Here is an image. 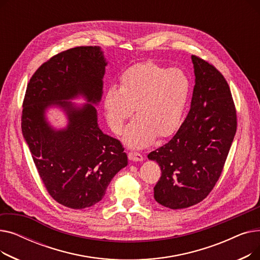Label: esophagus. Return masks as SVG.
<instances>
[{
    "instance_id": "esophagus-1",
    "label": "esophagus",
    "mask_w": 260,
    "mask_h": 260,
    "mask_svg": "<svg viewBox=\"0 0 260 260\" xmlns=\"http://www.w3.org/2000/svg\"><path fill=\"white\" fill-rule=\"evenodd\" d=\"M128 159L133 162H140V161H143V156L139 153L129 152L128 153Z\"/></svg>"
}]
</instances>
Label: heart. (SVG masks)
<instances>
[{
  "label": "heart",
  "mask_w": 260,
  "mask_h": 260,
  "mask_svg": "<svg viewBox=\"0 0 260 260\" xmlns=\"http://www.w3.org/2000/svg\"><path fill=\"white\" fill-rule=\"evenodd\" d=\"M189 92V82L178 68L162 67L154 62L132 65L122 73L120 85L105 89L102 106L107 124L116 135L124 131L131 148H143L156 137L166 138L179 127Z\"/></svg>",
  "instance_id": "1"
}]
</instances>
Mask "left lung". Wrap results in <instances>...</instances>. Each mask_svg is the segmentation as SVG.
<instances>
[{
	"instance_id": "left-lung-1",
	"label": "left lung",
	"mask_w": 260,
	"mask_h": 260,
	"mask_svg": "<svg viewBox=\"0 0 260 260\" xmlns=\"http://www.w3.org/2000/svg\"><path fill=\"white\" fill-rule=\"evenodd\" d=\"M192 62L195 86L187 117L167 144L147 156L161 169L154 198L172 210L192 207L210 194L237 127L235 105L223 76L196 56Z\"/></svg>"
}]
</instances>
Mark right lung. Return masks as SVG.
Instances as JSON below:
<instances>
[{
  "mask_svg": "<svg viewBox=\"0 0 260 260\" xmlns=\"http://www.w3.org/2000/svg\"><path fill=\"white\" fill-rule=\"evenodd\" d=\"M107 61L99 46L75 47L41 65L27 85L22 133L49 195L62 206L81 210L102 200L115 175L127 166L117 139L98 124ZM77 99L85 104H76ZM49 108L64 116L61 128Z\"/></svg>",
  "mask_w": 260,
  "mask_h": 260,
  "instance_id": "1",
  "label": "right lung"
}]
</instances>
